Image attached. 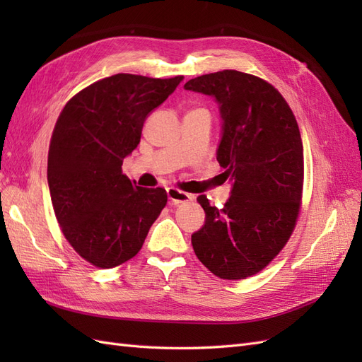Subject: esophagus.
<instances>
[{
	"label": "esophagus",
	"mask_w": 362,
	"mask_h": 362,
	"mask_svg": "<svg viewBox=\"0 0 362 362\" xmlns=\"http://www.w3.org/2000/svg\"><path fill=\"white\" fill-rule=\"evenodd\" d=\"M168 198H169V202L172 205H178V204H182V202H187V201H192L193 196L185 193L180 189H175V187H169L168 189Z\"/></svg>",
	"instance_id": "esophagus-1"
}]
</instances>
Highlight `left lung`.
Masks as SVG:
<instances>
[{
  "label": "left lung",
  "mask_w": 362,
  "mask_h": 362,
  "mask_svg": "<svg viewBox=\"0 0 362 362\" xmlns=\"http://www.w3.org/2000/svg\"><path fill=\"white\" fill-rule=\"evenodd\" d=\"M187 90L214 96L223 134L217 161L233 194L223 208L198 202L205 225L192 235L202 264L222 279L257 275L287 245L302 205L303 146L290 105L266 80L225 69L196 76Z\"/></svg>",
  "instance_id": "obj_1"
}]
</instances>
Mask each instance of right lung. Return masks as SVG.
Here are the masks:
<instances>
[{
    "label": "right lung",
    "mask_w": 362,
    "mask_h": 362,
    "mask_svg": "<svg viewBox=\"0 0 362 362\" xmlns=\"http://www.w3.org/2000/svg\"><path fill=\"white\" fill-rule=\"evenodd\" d=\"M182 78L107 76L74 95L57 119L48 151L52 208L64 238L95 267L136 257L168 204L166 190L134 185L122 163L137 148L146 116Z\"/></svg>",
    "instance_id": "1"
}]
</instances>
